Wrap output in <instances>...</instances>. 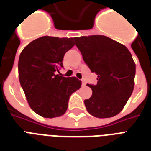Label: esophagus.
Returning a JSON list of instances; mask_svg holds the SVG:
<instances>
[{
  "instance_id": "esophagus-1",
  "label": "esophagus",
  "mask_w": 151,
  "mask_h": 151,
  "mask_svg": "<svg viewBox=\"0 0 151 151\" xmlns=\"http://www.w3.org/2000/svg\"><path fill=\"white\" fill-rule=\"evenodd\" d=\"M81 84H82L83 86H85V85H86V83H85V81H81Z\"/></svg>"
}]
</instances>
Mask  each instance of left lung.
I'll return each instance as SVG.
<instances>
[{"mask_svg":"<svg viewBox=\"0 0 151 151\" xmlns=\"http://www.w3.org/2000/svg\"><path fill=\"white\" fill-rule=\"evenodd\" d=\"M85 63L96 73L97 84L88 85L92 96L85 105L90 114L107 118L118 114L131 96L135 85L136 64L129 49L103 35L74 37Z\"/></svg>","mask_w":151,"mask_h":151,"instance_id":"8db88e82","label":"left lung"}]
</instances>
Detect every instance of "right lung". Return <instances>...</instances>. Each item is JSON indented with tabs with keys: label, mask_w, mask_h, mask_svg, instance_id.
<instances>
[{
	"label": "right lung",
	"mask_w": 151,
	"mask_h": 151,
	"mask_svg": "<svg viewBox=\"0 0 151 151\" xmlns=\"http://www.w3.org/2000/svg\"><path fill=\"white\" fill-rule=\"evenodd\" d=\"M74 45L73 37L44 36L31 41L20 53V85L30 108L41 117L63 115L70 96L81 86V81L75 77L56 74L59 67H63L65 53Z\"/></svg>",
	"instance_id": "add662e5"
}]
</instances>
